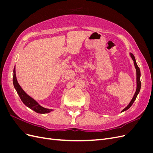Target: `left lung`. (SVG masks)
<instances>
[{"label":"left lung","instance_id":"obj_1","mask_svg":"<svg viewBox=\"0 0 153 153\" xmlns=\"http://www.w3.org/2000/svg\"><path fill=\"white\" fill-rule=\"evenodd\" d=\"M130 55L131 57L133 59V61L134 62V65H135V68L136 69V72H137V89H136V92L135 94H134L133 98L131 100V101H130V103H129L128 104V105L126 106V108H124L122 111L121 112H124V111H126L128 109H129V108L131 107V105H133V103H134V101H135L136 98H137V95L138 94V93H139L140 92V88H141V82H140V68L138 66L136 62V60H135V56H134L133 53H130Z\"/></svg>","mask_w":153,"mask_h":153}]
</instances>
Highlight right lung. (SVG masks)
Instances as JSON below:
<instances>
[{"label": "right lung", "instance_id": "obj_1", "mask_svg": "<svg viewBox=\"0 0 153 153\" xmlns=\"http://www.w3.org/2000/svg\"><path fill=\"white\" fill-rule=\"evenodd\" d=\"M13 85L15 87V89L17 92L18 94L19 95L21 100L22 102L24 103L27 106L32 110L35 111L36 112L39 114H47L50 112L52 110L46 108L41 106L40 105L38 104L36 100H34L33 98H32L30 96H29L27 94L26 92L22 89V87L18 83V81L16 80V71H15V67L13 69Z\"/></svg>", "mask_w": 153, "mask_h": 153}]
</instances>
